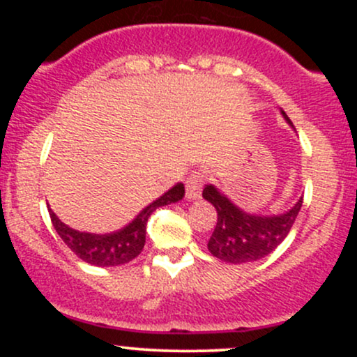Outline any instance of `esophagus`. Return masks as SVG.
<instances>
[{"mask_svg": "<svg viewBox=\"0 0 357 357\" xmlns=\"http://www.w3.org/2000/svg\"><path fill=\"white\" fill-rule=\"evenodd\" d=\"M206 176L203 171L195 169L192 173L186 178V198L188 199H198L202 196V190Z\"/></svg>", "mask_w": 357, "mask_h": 357, "instance_id": "34e87169", "label": "esophagus"}]
</instances>
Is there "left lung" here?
Here are the masks:
<instances>
[{
    "mask_svg": "<svg viewBox=\"0 0 357 357\" xmlns=\"http://www.w3.org/2000/svg\"><path fill=\"white\" fill-rule=\"evenodd\" d=\"M284 114L285 121L290 126L292 121ZM203 198L216 208L215 231H213L208 250L213 257L220 258L227 264H247L255 261L273 252L296 223L301 211L302 198L298 199L292 210L277 216H258L250 215L235 206L230 199L216 190L211 184H206L203 190Z\"/></svg>",
    "mask_w": 357,
    "mask_h": 357,
    "instance_id": "left-lung-1",
    "label": "left lung"
}]
</instances>
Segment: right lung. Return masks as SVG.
<instances>
[{
	"mask_svg": "<svg viewBox=\"0 0 357 357\" xmlns=\"http://www.w3.org/2000/svg\"><path fill=\"white\" fill-rule=\"evenodd\" d=\"M183 196V184H174L161 198L155 199L149 206H146L127 227L119 231L105 233V235L77 231L65 223H61L52 210H48V213H50L52 223L60 235V238L65 241V245L77 257L90 265H96V267H117V265L134 260L142 252L146 243V225L151 213L158 210L159 206L179 202Z\"/></svg>",
	"mask_w": 357,
	"mask_h": 357,
	"instance_id": "add662e5",
	"label": "right lung"
}]
</instances>
